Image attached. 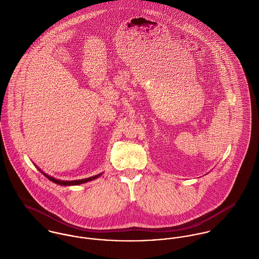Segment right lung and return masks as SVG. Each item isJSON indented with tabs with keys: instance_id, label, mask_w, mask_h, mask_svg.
I'll list each match as a JSON object with an SVG mask.
<instances>
[{
	"instance_id": "1",
	"label": "right lung",
	"mask_w": 259,
	"mask_h": 259,
	"mask_svg": "<svg viewBox=\"0 0 259 259\" xmlns=\"http://www.w3.org/2000/svg\"><path fill=\"white\" fill-rule=\"evenodd\" d=\"M35 165H36V164H35ZM36 166H37V165H36ZM37 168L46 178H47V179H49L51 182H53V183H55V184H57V185H65V186L82 185V184H84V183H89V182H92V181H94V180L100 178V177L104 174V172H101V174H99V175H97V176H94V177H91V178H87V179H82V180H76V181H62V180H58V179H56V178H54V177H51V176L45 174V172H44L40 168H38L37 166Z\"/></svg>"
}]
</instances>
